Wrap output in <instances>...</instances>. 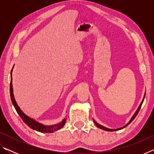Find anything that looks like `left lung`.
Instances as JSON below:
<instances>
[{"mask_svg": "<svg viewBox=\"0 0 154 154\" xmlns=\"http://www.w3.org/2000/svg\"><path fill=\"white\" fill-rule=\"evenodd\" d=\"M145 95H144V97H143V100H142V102L140 103V105H139V107H138V109H137V111H136V112H135L134 113V114L133 115V116H132V118L130 119V120L129 121V122L126 125H125V126H124V127H122V128H118V129H110V128H106V127H105V126H102V125H100L99 124H98L97 122H96V121H94L93 119V121H94V124H96V126H97L98 128H100V129H102V130H106V131H110V132H111V131H116V130H121V129H123L124 128H125V127H126L128 125V124H130V123H131V122L133 121V119L135 118V117H136L137 116V114H138V113H139V110H140V107H141V105H142V104H143V100H144V98H145Z\"/></svg>", "mask_w": 154, "mask_h": 154, "instance_id": "left-lung-1", "label": "left lung"}]
</instances>
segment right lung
I'll return each instance as SVG.
<instances>
[{"instance_id":"right-lung-1","label":"right lung","mask_w":154,"mask_h":154,"mask_svg":"<svg viewBox=\"0 0 154 154\" xmlns=\"http://www.w3.org/2000/svg\"><path fill=\"white\" fill-rule=\"evenodd\" d=\"M14 68V67H13ZM13 70V69H12ZM12 70L11 72V83H10V96H11V99L12 101L13 105H14L15 110L17 112V113L19 114L20 118L22 119V120L24 121V123L27 125V126H29L30 128H32L36 131L41 132H44V133H51V132H54V131H56L59 129H60L61 128L64 126V125L66 123V118H64L63 120H62L60 123L52 125V126H45L42 124L39 123V122H36L35 119L29 118V117L27 116L24 112L21 110L19 106L17 105L16 101L15 100L14 96V91H13V85H12Z\"/></svg>"}]
</instances>
